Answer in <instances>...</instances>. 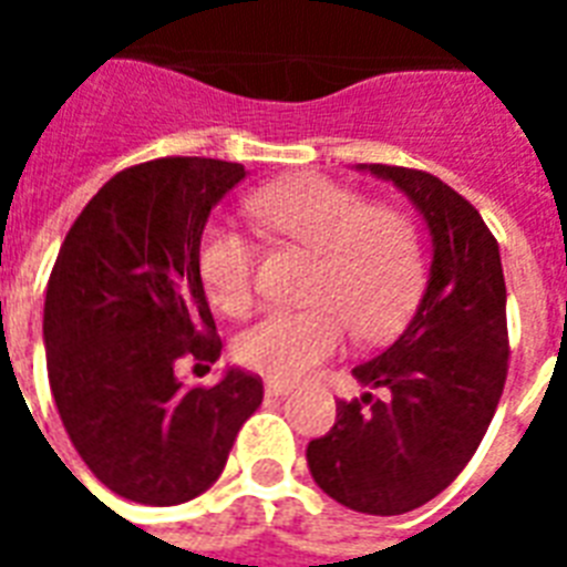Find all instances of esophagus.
Wrapping results in <instances>:
<instances>
[{"label": "esophagus", "mask_w": 567, "mask_h": 567, "mask_svg": "<svg viewBox=\"0 0 567 567\" xmlns=\"http://www.w3.org/2000/svg\"><path fill=\"white\" fill-rule=\"evenodd\" d=\"M265 391H267V396H285V394H291L293 385L291 382H276V379H267Z\"/></svg>", "instance_id": "1"}]
</instances>
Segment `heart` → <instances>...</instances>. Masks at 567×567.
<instances>
[{
	"label": "heart",
	"mask_w": 567,
	"mask_h": 567,
	"mask_svg": "<svg viewBox=\"0 0 567 567\" xmlns=\"http://www.w3.org/2000/svg\"><path fill=\"white\" fill-rule=\"evenodd\" d=\"M249 217L267 238L318 252L300 311H274L238 338L235 355L276 382L309 377L344 347L394 336L421 300L426 256L403 212L371 205L327 176H293L249 196ZM196 267L217 309L247 318L256 306V244L231 223H208Z\"/></svg>",
	"instance_id": "1"
}]
</instances>
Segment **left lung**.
Listing matches in <instances>:
<instances>
[{"label":"left lung","mask_w":567,"mask_h":567,"mask_svg":"<svg viewBox=\"0 0 567 567\" xmlns=\"http://www.w3.org/2000/svg\"><path fill=\"white\" fill-rule=\"evenodd\" d=\"M423 214L432 267L421 306L394 344L353 368L368 388L338 403L309 441L315 483L347 509L403 515L447 488L480 447L509 371L501 247L465 196L412 167L362 164Z\"/></svg>","instance_id":"left-lung-1"}]
</instances>
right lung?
Here are the masks:
<instances>
[{
	"instance_id": "1",
	"label": "right lung",
	"mask_w": 567,
	"mask_h": 567,
	"mask_svg": "<svg viewBox=\"0 0 567 567\" xmlns=\"http://www.w3.org/2000/svg\"><path fill=\"white\" fill-rule=\"evenodd\" d=\"M247 176L217 158H155L105 182L66 231L43 309L49 388L93 476L126 501L176 506L208 492L265 396L256 373L185 385L220 338L196 249Z\"/></svg>"
}]
</instances>
